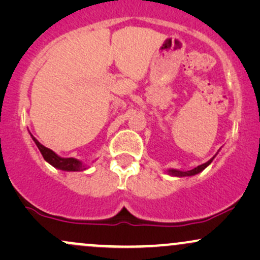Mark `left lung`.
Returning a JSON list of instances; mask_svg holds the SVG:
<instances>
[{
	"instance_id": "left-lung-1",
	"label": "left lung",
	"mask_w": 260,
	"mask_h": 260,
	"mask_svg": "<svg viewBox=\"0 0 260 260\" xmlns=\"http://www.w3.org/2000/svg\"><path fill=\"white\" fill-rule=\"evenodd\" d=\"M214 159V157H213ZM213 159H210L208 161V162L203 164V165H199L197 166V168H194L193 170H189V171H186V172H182V171H177V170H169V174L170 175H174V176H178V177H182V176H193V175H197L199 174V172L203 171L207 166L209 165V164L213 161Z\"/></svg>"
}]
</instances>
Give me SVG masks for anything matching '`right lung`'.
Instances as JSON below:
<instances>
[{
  "instance_id": "add662e5",
  "label": "right lung",
  "mask_w": 260,
  "mask_h": 260,
  "mask_svg": "<svg viewBox=\"0 0 260 260\" xmlns=\"http://www.w3.org/2000/svg\"><path fill=\"white\" fill-rule=\"evenodd\" d=\"M32 140H34L35 144H37V147L39 148V150H40V153L44 156V159L46 160L47 162L51 164L53 168L64 170V171H83V170L86 169L84 165H82V162H80L79 160L73 159V157H59L58 155L53 153L51 149L44 147L43 144H40L34 137H32Z\"/></svg>"
}]
</instances>
